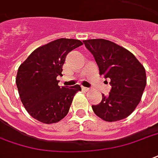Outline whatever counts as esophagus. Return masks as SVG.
<instances>
[{
  "mask_svg": "<svg viewBox=\"0 0 158 158\" xmlns=\"http://www.w3.org/2000/svg\"><path fill=\"white\" fill-rule=\"evenodd\" d=\"M82 89L84 91H89V90H90L89 89V88H86V87H82Z\"/></svg>",
  "mask_w": 158,
  "mask_h": 158,
  "instance_id": "esophagus-1",
  "label": "esophagus"
}]
</instances>
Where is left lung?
Masks as SVG:
<instances>
[{"label": "left lung", "instance_id": "1", "mask_svg": "<svg viewBox=\"0 0 158 158\" xmlns=\"http://www.w3.org/2000/svg\"><path fill=\"white\" fill-rule=\"evenodd\" d=\"M93 54L100 74L110 80L108 95L102 94L99 105L92 106L94 114L108 122L129 116L141 101L147 76L143 65L123 47L106 39L83 41Z\"/></svg>", "mask_w": 158, "mask_h": 158}]
</instances>
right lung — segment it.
<instances>
[{
  "label": "right lung",
  "mask_w": 158,
  "mask_h": 158,
  "mask_svg": "<svg viewBox=\"0 0 158 158\" xmlns=\"http://www.w3.org/2000/svg\"><path fill=\"white\" fill-rule=\"evenodd\" d=\"M82 44L77 39L52 41L35 49L20 65L16 79L20 99L29 115L38 121L56 123L69 113L81 87H60L57 77L63 75L68 53Z\"/></svg>",
  "instance_id": "add662e5"
}]
</instances>
